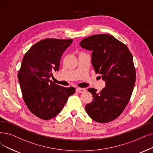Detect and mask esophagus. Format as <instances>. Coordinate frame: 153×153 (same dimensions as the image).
I'll return each mask as SVG.
<instances>
[{"instance_id":"34e87169","label":"esophagus","mask_w":153,"mask_h":153,"mask_svg":"<svg viewBox=\"0 0 153 153\" xmlns=\"http://www.w3.org/2000/svg\"><path fill=\"white\" fill-rule=\"evenodd\" d=\"M85 90H86V89L83 88H77L76 89V91L78 93H83Z\"/></svg>"}]
</instances>
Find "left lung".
<instances>
[{
	"mask_svg": "<svg viewBox=\"0 0 153 153\" xmlns=\"http://www.w3.org/2000/svg\"><path fill=\"white\" fill-rule=\"evenodd\" d=\"M80 45L92 51L91 63L96 73L102 75L105 87L99 92L94 88L92 102L85 110L90 117L99 123H107L117 119L129 102L136 82L133 57L127 46L107 34L84 38Z\"/></svg>",
	"mask_w": 153,
	"mask_h": 153,
	"instance_id": "left-lung-1",
	"label": "left lung"
}]
</instances>
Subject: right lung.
<instances>
[{
	"label": "right lung",
	"instance_id": "obj_1",
	"mask_svg": "<svg viewBox=\"0 0 153 153\" xmlns=\"http://www.w3.org/2000/svg\"><path fill=\"white\" fill-rule=\"evenodd\" d=\"M72 39L47 38L30 47L24 56L18 80L23 99L29 111L38 117L49 120L55 117L75 93L50 80L52 71H58L61 58Z\"/></svg>",
	"mask_w": 153,
	"mask_h": 153
}]
</instances>
